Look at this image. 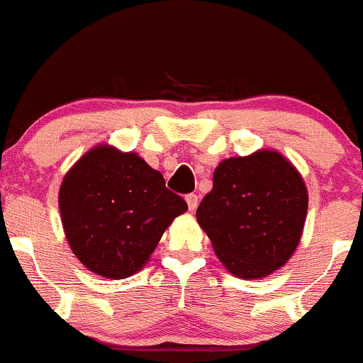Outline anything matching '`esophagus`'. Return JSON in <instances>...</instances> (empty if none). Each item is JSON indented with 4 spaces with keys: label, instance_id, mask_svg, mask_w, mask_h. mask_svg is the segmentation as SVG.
<instances>
[{
    "label": "esophagus",
    "instance_id": "esophagus-1",
    "mask_svg": "<svg viewBox=\"0 0 363 363\" xmlns=\"http://www.w3.org/2000/svg\"><path fill=\"white\" fill-rule=\"evenodd\" d=\"M185 201H186V204H189V210H190V211L196 210L197 204H199V199H197L196 194H189V196L185 197Z\"/></svg>",
    "mask_w": 363,
    "mask_h": 363
}]
</instances>
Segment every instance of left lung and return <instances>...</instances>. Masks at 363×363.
<instances>
[{
    "label": "left lung",
    "mask_w": 363,
    "mask_h": 363,
    "mask_svg": "<svg viewBox=\"0 0 363 363\" xmlns=\"http://www.w3.org/2000/svg\"><path fill=\"white\" fill-rule=\"evenodd\" d=\"M307 208V186L298 169L277 150H257L215 167L213 189L196 217L225 270L254 281L291 259Z\"/></svg>",
    "instance_id": "8db88e82"
}]
</instances>
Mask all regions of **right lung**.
I'll return each mask as SVG.
<instances>
[{
  "instance_id": "add662e5",
  "label": "right lung",
  "mask_w": 363,
  "mask_h": 363,
  "mask_svg": "<svg viewBox=\"0 0 363 363\" xmlns=\"http://www.w3.org/2000/svg\"><path fill=\"white\" fill-rule=\"evenodd\" d=\"M65 236L93 274L127 279L150 261L164 231L185 213L183 197L134 152L96 145L65 174L58 194Z\"/></svg>"
}]
</instances>
